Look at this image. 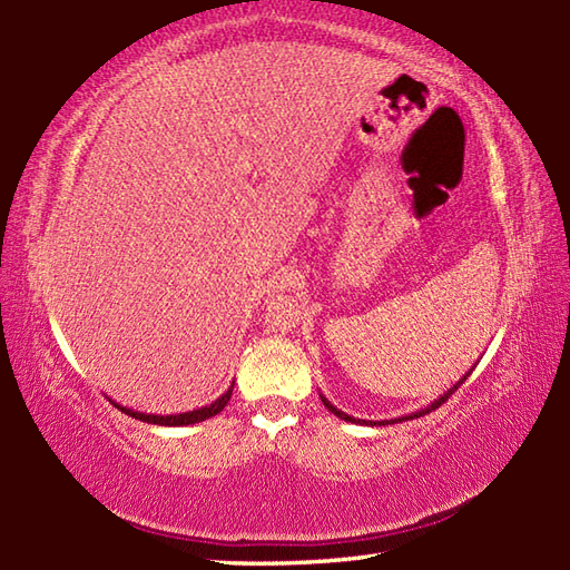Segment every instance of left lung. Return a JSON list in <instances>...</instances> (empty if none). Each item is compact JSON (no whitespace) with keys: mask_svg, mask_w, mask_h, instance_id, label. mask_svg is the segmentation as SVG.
I'll list each match as a JSON object with an SVG mask.
<instances>
[{"mask_svg":"<svg viewBox=\"0 0 570 570\" xmlns=\"http://www.w3.org/2000/svg\"><path fill=\"white\" fill-rule=\"evenodd\" d=\"M470 374V372H468ZM468 374H465V377L463 380H460L458 384H453L451 386V390H448L443 396H439V399H435V402L431 404V406H426V409H421V411H414V414H409V416H402V419H392V421H377V426H384V423H396V421H406V419H419V416H423V414H429V411H433V409H439L443 402H448V396H451L455 390H458V386L460 384H463L465 380H468ZM321 402L325 404V409H328V411H333V414L337 416V419H343V421H353V423H372V426H374V421H360V419H353V416H347L345 414V411H341V409H335L331 402H328V399H325V396H321Z\"/></svg>","mask_w":570,"mask_h":570,"instance_id":"left-lung-1","label":"left lung"}]
</instances>
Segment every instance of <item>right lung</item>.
<instances>
[{
    "mask_svg": "<svg viewBox=\"0 0 570 570\" xmlns=\"http://www.w3.org/2000/svg\"><path fill=\"white\" fill-rule=\"evenodd\" d=\"M233 386H235V384H233ZM233 386H229V390H227L220 399H215V402H213L210 406H203V409H196V411H186V414H171V416L141 414V411H131V409H127V406L115 404L112 399H110V402H112L119 411H122V414H127V416H131V419H139V421H147V423H156V426H188V423H198V421H205V419H210V416H215V414H220V411L227 406L229 396H233Z\"/></svg>",
    "mask_w": 570,
    "mask_h": 570,
    "instance_id": "add662e5",
    "label": "right lung"
}]
</instances>
